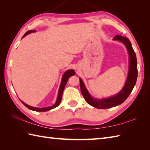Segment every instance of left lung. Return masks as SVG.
<instances>
[{"instance_id": "8db88e82", "label": "left lung", "mask_w": 150, "mask_h": 150, "mask_svg": "<svg viewBox=\"0 0 150 150\" xmlns=\"http://www.w3.org/2000/svg\"><path fill=\"white\" fill-rule=\"evenodd\" d=\"M113 40H119L125 45L129 54V71L127 77L126 82L124 86L120 90L119 93L113 97H110L103 99H97L91 97L90 94L88 93V90L85 87L83 81L81 79L80 80L81 91L83 95L85 100L87 103L94 108L98 109H108L114 106H117L124 103L128 97L129 94L131 93L133 88L136 84L137 79L138 71H137V61L135 53L133 50L132 45L128 38L122 37L121 35H116L113 38Z\"/></svg>"}]
</instances>
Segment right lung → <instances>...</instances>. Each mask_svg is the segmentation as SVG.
<instances>
[{
	"label": "right lung",
	"mask_w": 150,
	"mask_h": 150,
	"mask_svg": "<svg viewBox=\"0 0 150 150\" xmlns=\"http://www.w3.org/2000/svg\"><path fill=\"white\" fill-rule=\"evenodd\" d=\"M33 32H36V30H29L24 35V36L22 37V38H24L25 36L27 35L28 34L31 33H33ZM75 75V71L73 69H69L68 71H66L64 73V75L62 76V81H61V84H60V88H59V93H58V97H57V101L55 104L53 105L52 106H50V107H46V108H35V107H31L29 105L26 104V103H24L23 101H22V103L25 106L27 107L28 108H29L30 110H31L33 111H49L52 109H53V108H55L56 107H57L59 106V105L60 104V102H61V99H62V95L63 93V91H64V89L65 86L67 83V82H68V80L69 79V78L71 77V76H73Z\"/></svg>",
	"instance_id": "obj_1"
}]
</instances>
